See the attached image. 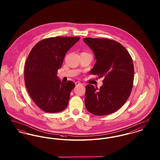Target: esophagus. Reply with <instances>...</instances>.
I'll return each mask as SVG.
<instances>
[{
	"label": "esophagus",
	"mask_w": 160,
	"mask_h": 160,
	"mask_svg": "<svg viewBox=\"0 0 160 160\" xmlns=\"http://www.w3.org/2000/svg\"><path fill=\"white\" fill-rule=\"evenodd\" d=\"M75 84H76V86H78V85H80V84H81V83H80V82H76V83H75Z\"/></svg>",
	"instance_id": "1"
}]
</instances>
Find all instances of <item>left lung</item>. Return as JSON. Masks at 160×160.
Segmentation results:
<instances>
[{
  "mask_svg": "<svg viewBox=\"0 0 160 160\" xmlns=\"http://www.w3.org/2000/svg\"><path fill=\"white\" fill-rule=\"evenodd\" d=\"M84 41L97 59L91 74L104 78L99 89L97 86L86 85V108L97 116L113 113L125 103L132 91L134 74L132 58L122 44L114 40L85 38Z\"/></svg>",
  "mask_w": 160,
  "mask_h": 160,
  "instance_id": "1",
  "label": "left lung"
}]
</instances>
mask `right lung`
Masks as SVG:
<instances>
[{
	"mask_svg": "<svg viewBox=\"0 0 160 160\" xmlns=\"http://www.w3.org/2000/svg\"><path fill=\"white\" fill-rule=\"evenodd\" d=\"M80 37H52L32 48L24 66V82L32 99L43 111L57 113L68 104L75 87L71 81L62 82L57 76L65 54Z\"/></svg>",
	"mask_w": 160,
	"mask_h": 160,
	"instance_id": "1",
	"label": "right lung"
}]
</instances>
